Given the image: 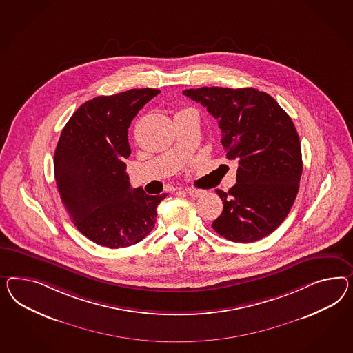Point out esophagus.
Returning a JSON list of instances; mask_svg holds the SVG:
<instances>
[{
    "mask_svg": "<svg viewBox=\"0 0 353 353\" xmlns=\"http://www.w3.org/2000/svg\"><path fill=\"white\" fill-rule=\"evenodd\" d=\"M186 192L190 195L191 198H201L203 195H205V190L201 189H194V188H186Z\"/></svg>",
    "mask_w": 353,
    "mask_h": 353,
    "instance_id": "esophagus-1",
    "label": "esophagus"
}]
</instances>
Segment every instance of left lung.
<instances>
[{
    "instance_id": "left-lung-1",
    "label": "left lung",
    "mask_w": 353,
    "mask_h": 353,
    "mask_svg": "<svg viewBox=\"0 0 353 353\" xmlns=\"http://www.w3.org/2000/svg\"><path fill=\"white\" fill-rule=\"evenodd\" d=\"M219 121L228 159L238 161L236 183L217 190L223 210L212 228L235 243L270 235L286 219L302 176L301 141L290 117L256 88L201 87L182 92Z\"/></svg>"
}]
</instances>
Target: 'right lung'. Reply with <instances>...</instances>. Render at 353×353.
Returning <instances> with one entry per match:
<instances>
[{"label":"right lung","mask_w":353,"mask_h":353,"mask_svg":"<svg viewBox=\"0 0 353 353\" xmlns=\"http://www.w3.org/2000/svg\"><path fill=\"white\" fill-rule=\"evenodd\" d=\"M159 92L134 88L94 97L77 109L60 134L54 157L57 190L77 229L99 245L125 248L141 241L167 196L132 189L124 163L131 154L128 127Z\"/></svg>","instance_id":"add662e5"}]
</instances>
